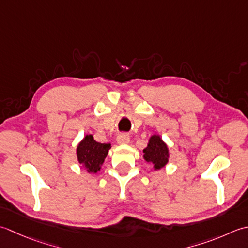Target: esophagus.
I'll return each mask as SVG.
<instances>
[{
  "mask_svg": "<svg viewBox=\"0 0 248 248\" xmlns=\"http://www.w3.org/2000/svg\"><path fill=\"white\" fill-rule=\"evenodd\" d=\"M130 138L127 134H120L117 137V142L119 144H128Z\"/></svg>",
  "mask_w": 248,
  "mask_h": 248,
  "instance_id": "esophagus-1",
  "label": "esophagus"
}]
</instances>
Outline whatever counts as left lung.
I'll return each instance as SVG.
<instances>
[{
	"instance_id": "1",
	"label": "left lung",
	"mask_w": 248,
	"mask_h": 248,
	"mask_svg": "<svg viewBox=\"0 0 248 248\" xmlns=\"http://www.w3.org/2000/svg\"><path fill=\"white\" fill-rule=\"evenodd\" d=\"M169 149L159 135H152L149 139L148 145L143 150V158L146 163L152 165L153 169L157 171L169 163Z\"/></svg>"
}]
</instances>
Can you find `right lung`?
I'll return each instance as SVG.
<instances>
[{"instance_id": "1", "label": "right lung", "mask_w": 248, "mask_h": 248, "mask_svg": "<svg viewBox=\"0 0 248 248\" xmlns=\"http://www.w3.org/2000/svg\"><path fill=\"white\" fill-rule=\"evenodd\" d=\"M110 149V143L97 142L93 135H87L76 149L78 163L87 170L88 173H97L102 169Z\"/></svg>"}]
</instances>
